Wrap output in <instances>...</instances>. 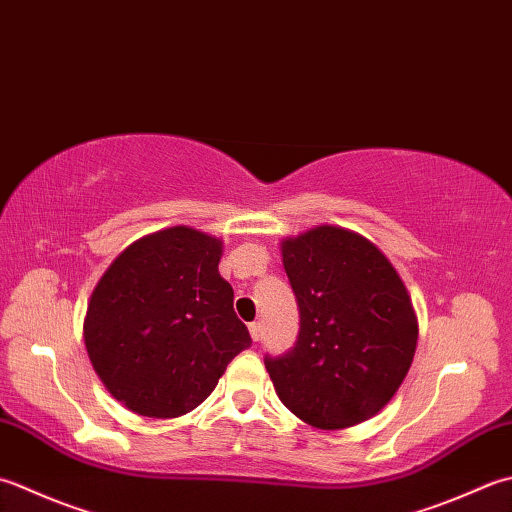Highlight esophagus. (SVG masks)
<instances>
[{"mask_svg":"<svg viewBox=\"0 0 512 512\" xmlns=\"http://www.w3.org/2000/svg\"><path fill=\"white\" fill-rule=\"evenodd\" d=\"M248 330H250V337H253V342H259V337H262V324L259 322L248 324Z\"/></svg>","mask_w":512,"mask_h":512,"instance_id":"1","label":"esophagus"}]
</instances>
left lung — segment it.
Instances as JSON below:
<instances>
[{
    "label": "left lung",
    "instance_id": "left-lung-1",
    "mask_svg": "<svg viewBox=\"0 0 512 512\" xmlns=\"http://www.w3.org/2000/svg\"><path fill=\"white\" fill-rule=\"evenodd\" d=\"M299 308L295 346L264 364L302 422L339 430L366 422L402 386L417 319L402 279L362 235L319 226L282 244Z\"/></svg>",
    "mask_w": 512,
    "mask_h": 512
}]
</instances>
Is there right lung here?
Instances as JSON below:
<instances>
[{
    "label": "right lung",
    "instance_id": "1",
    "mask_svg": "<svg viewBox=\"0 0 512 512\" xmlns=\"http://www.w3.org/2000/svg\"><path fill=\"white\" fill-rule=\"evenodd\" d=\"M219 257V239L175 226L130 244L99 279L84 322L86 350L108 393L133 413H190L253 344Z\"/></svg>",
    "mask_w": 512,
    "mask_h": 512
}]
</instances>
